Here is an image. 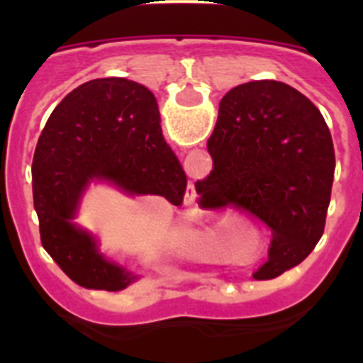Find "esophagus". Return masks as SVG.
I'll list each match as a JSON object with an SVG mask.
<instances>
[{"mask_svg":"<svg viewBox=\"0 0 363 363\" xmlns=\"http://www.w3.org/2000/svg\"><path fill=\"white\" fill-rule=\"evenodd\" d=\"M189 192H194V187H192V185H191V187H189Z\"/></svg>","mask_w":363,"mask_h":363,"instance_id":"34e87169","label":"esophagus"}]
</instances>
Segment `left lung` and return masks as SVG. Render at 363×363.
Returning a JSON list of instances; mask_svg holds the SVG:
<instances>
[{
  "mask_svg": "<svg viewBox=\"0 0 363 363\" xmlns=\"http://www.w3.org/2000/svg\"><path fill=\"white\" fill-rule=\"evenodd\" d=\"M213 171L198 203L240 207L271 229L269 259L252 274L272 280L311 255L325 227L335 147L322 112L274 79L242 83L220 101L207 142Z\"/></svg>",
  "mask_w": 363,
  "mask_h": 363,
  "instance_id": "obj_1",
  "label": "left lung"
}]
</instances>
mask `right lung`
Returning <instances> with one entry per match:
<instances>
[{"label": "right lung", "mask_w": 363, "mask_h": 363, "mask_svg": "<svg viewBox=\"0 0 363 363\" xmlns=\"http://www.w3.org/2000/svg\"><path fill=\"white\" fill-rule=\"evenodd\" d=\"M160 121L158 101L147 86L99 78L67 94L41 130L32 162L41 245L82 287L123 291L140 278L108 259L94 234L74 221L89 185L184 201L187 176Z\"/></svg>", "instance_id": "add662e5"}]
</instances>
